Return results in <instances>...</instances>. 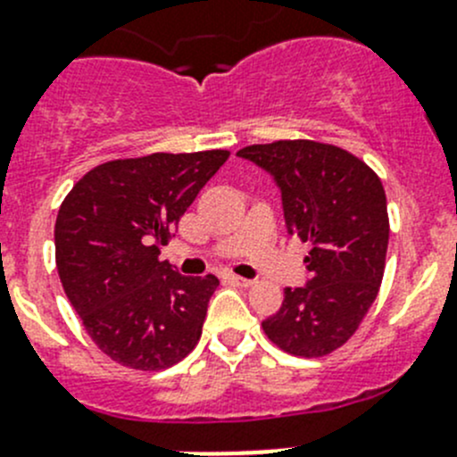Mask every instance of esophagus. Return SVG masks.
Listing matches in <instances>:
<instances>
[{
	"label": "esophagus",
	"instance_id": "1",
	"mask_svg": "<svg viewBox=\"0 0 457 457\" xmlns=\"http://www.w3.org/2000/svg\"><path fill=\"white\" fill-rule=\"evenodd\" d=\"M223 281H228V283H232V286H238V287H250L252 283V278H243V277H237V274H223Z\"/></svg>",
	"mask_w": 457,
	"mask_h": 457
}]
</instances>
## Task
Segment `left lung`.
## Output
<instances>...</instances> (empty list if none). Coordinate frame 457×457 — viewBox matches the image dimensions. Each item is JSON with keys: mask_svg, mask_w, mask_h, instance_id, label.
<instances>
[{"mask_svg": "<svg viewBox=\"0 0 457 457\" xmlns=\"http://www.w3.org/2000/svg\"><path fill=\"white\" fill-rule=\"evenodd\" d=\"M237 156L272 176L287 234L310 243L308 281L286 287L265 335L292 355H328L351 339L379 292L388 247L382 180L353 154L312 140L250 145Z\"/></svg>", "mask_w": 457, "mask_h": 457, "instance_id": "8db88e82", "label": "left lung"}]
</instances>
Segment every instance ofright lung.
<instances>
[{
	"label": "right lung",
	"instance_id": "add662e5",
	"mask_svg": "<svg viewBox=\"0 0 457 457\" xmlns=\"http://www.w3.org/2000/svg\"><path fill=\"white\" fill-rule=\"evenodd\" d=\"M229 152L152 154L84 174L55 220V261L71 305L104 355L127 369L179 364L201 339L219 278L158 259Z\"/></svg>",
	"mask_w": 457,
	"mask_h": 457
}]
</instances>
